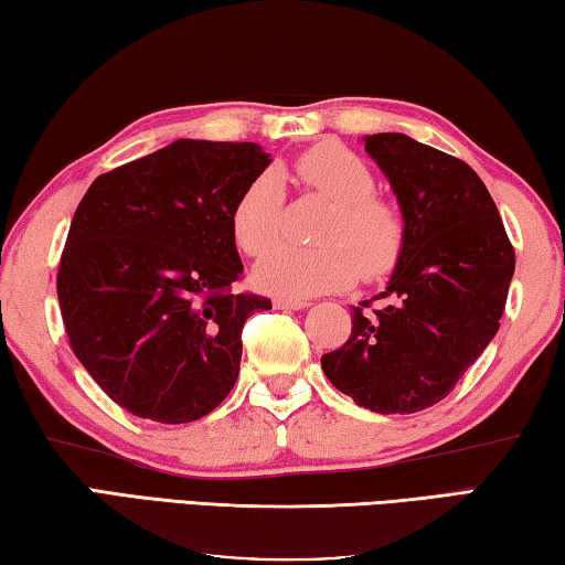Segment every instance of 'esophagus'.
Listing matches in <instances>:
<instances>
[{"label": "esophagus", "instance_id": "esophagus-1", "mask_svg": "<svg viewBox=\"0 0 565 565\" xmlns=\"http://www.w3.org/2000/svg\"><path fill=\"white\" fill-rule=\"evenodd\" d=\"M273 305L277 310H305V308H310L308 300H292V298H277Z\"/></svg>", "mask_w": 565, "mask_h": 565}]
</instances>
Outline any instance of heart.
Returning <instances> with one entry per match:
<instances>
[{
	"label": "heart",
	"instance_id": "heart-1",
	"mask_svg": "<svg viewBox=\"0 0 565 565\" xmlns=\"http://www.w3.org/2000/svg\"><path fill=\"white\" fill-rule=\"evenodd\" d=\"M300 181L334 203L324 221L322 247L282 245L255 265L253 280L260 290L282 298L344 290L362 273L374 280L399 260L404 225L394 207L374 195L377 181L358 153L324 141L298 158ZM285 188L277 171L257 173L235 198L231 233L245 255L260 257L280 241Z\"/></svg>",
	"mask_w": 565,
	"mask_h": 565
}]
</instances>
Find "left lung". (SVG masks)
<instances>
[{
	"instance_id": "1",
	"label": "left lung",
	"mask_w": 565,
	"mask_h": 565,
	"mask_svg": "<svg viewBox=\"0 0 565 565\" xmlns=\"http://www.w3.org/2000/svg\"><path fill=\"white\" fill-rule=\"evenodd\" d=\"M362 141L397 195L404 243L387 288L372 298L383 308H354L350 340L320 362L358 407L414 414L447 397L489 348L516 257L471 166L404 134Z\"/></svg>"
}]
</instances>
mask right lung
<instances>
[{"mask_svg": "<svg viewBox=\"0 0 565 565\" xmlns=\"http://www.w3.org/2000/svg\"><path fill=\"white\" fill-rule=\"evenodd\" d=\"M270 161L257 143L178 138L88 185L56 292L74 354L118 407L185 424L231 394L243 324L273 308L233 292L231 211Z\"/></svg>", "mask_w": 565, "mask_h": 565, "instance_id": "add662e5", "label": "right lung"}]
</instances>
